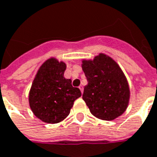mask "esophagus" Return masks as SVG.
I'll return each instance as SVG.
<instances>
[{
  "label": "esophagus",
  "mask_w": 157,
  "mask_h": 157,
  "mask_svg": "<svg viewBox=\"0 0 157 157\" xmlns=\"http://www.w3.org/2000/svg\"><path fill=\"white\" fill-rule=\"evenodd\" d=\"M78 88H79V90H81V92L83 93V91H84V86H83V85H79V87H78Z\"/></svg>",
  "instance_id": "1"
}]
</instances>
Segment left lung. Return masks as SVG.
<instances>
[{"mask_svg":"<svg viewBox=\"0 0 157 157\" xmlns=\"http://www.w3.org/2000/svg\"><path fill=\"white\" fill-rule=\"evenodd\" d=\"M82 69L88 81L83 100L90 113L103 121L121 116L128 107L130 89L117 62L100 53L93 60H82Z\"/></svg>","mask_w":157,"mask_h":157,"instance_id":"obj_1","label":"left lung"}]
</instances>
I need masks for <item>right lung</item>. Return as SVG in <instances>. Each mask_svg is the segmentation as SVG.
Wrapping results in <instances>:
<instances>
[{"label": "right lung", "instance_id": "obj_1", "mask_svg": "<svg viewBox=\"0 0 157 157\" xmlns=\"http://www.w3.org/2000/svg\"><path fill=\"white\" fill-rule=\"evenodd\" d=\"M67 65L51 57L40 67L29 92L32 113L42 121L56 124L70 113L73 102L81 97L80 90L64 77Z\"/></svg>", "mask_w": 157, "mask_h": 157}]
</instances>
